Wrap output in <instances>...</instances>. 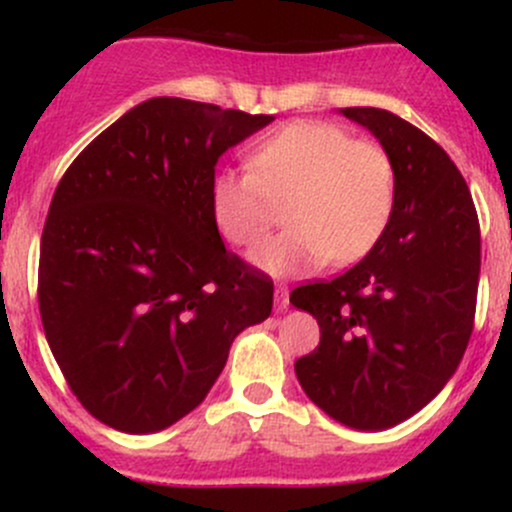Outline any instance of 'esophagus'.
Returning a JSON list of instances; mask_svg holds the SVG:
<instances>
[{
	"label": "esophagus",
	"instance_id": "1",
	"mask_svg": "<svg viewBox=\"0 0 512 512\" xmlns=\"http://www.w3.org/2000/svg\"><path fill=\"white\" fill-rule=\"evenodd\" d=\"M274 305H276V310H281V313L289 308V289H286V286H276Z\"/></svg>",
	"mask_w": 512,
	"mask_h": 512
}]
</instances>
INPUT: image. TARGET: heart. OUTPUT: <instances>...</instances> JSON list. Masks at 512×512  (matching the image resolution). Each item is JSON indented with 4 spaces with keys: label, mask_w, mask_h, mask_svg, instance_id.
I'll return each instance as SVG.
<instances>
[{
    "label": "heart",
    "mask_w": 512,
    "mask_h": 512,
    "mask_svg": "<svg viewBox=\"0 0 512 512\" xmlns=\"http://www.w3.org/2000/svg\"><path fill=\"white\" fill-rule=\"evenodd\" d=\"M250 170L223 168L209 190L211 221L226 243L252 245L274 221L289 228L250 252L274 276H301L327 260L337 267L368 255L390 226L395 163L380 144L349 129L296 120L250 151Z\"/></svg>",
    "instance_id": "1"
}]
</instances>
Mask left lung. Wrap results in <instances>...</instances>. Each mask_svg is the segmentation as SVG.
Listing matches in <instances>:
<instances>
[{"label":"left lung","mask_w":512,"mask_h":512,"mask_svg":"<svg viewBox=\"0 0 512 512\" xmlns=\"http://www.w3.org/2000/svg\"><path fill=\"white\" fill-rule=\"evenodd\" d=\"M342 115L395 163V211L349 272L291 291L320 325L296 375L339 424L383 431L424 409L460 366L477 313L479 216L460 170L419 127L380 108Z\"/></svg>","instance_id":"8db88e82"}]
</instances>
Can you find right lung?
<instances>
[{"label": "right lung", "mask_w": 512, "mask_h": 512, "mask_svg": "<svg viewBox=\"0 0 512 512\" xmlns=\"http://www.w3.org/2000/svg\"><path fill=\"white\" fill-rule=\"evenodd\" d=\"M272 115L187 98L139 103L74 158L38 264L45 337L69 390L105 426L154 433L199 407L274 284L211 221L223 151Z\"/></svg>", "instance_id": "add662e5"}]
</instances>
